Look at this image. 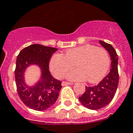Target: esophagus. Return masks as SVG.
<instances>
[{
    "label": "esophagus",
    "instance_id": "1",
    "mask_svg": "<svg viewBox=\"0 0 133 133\" xmlns=\"http://www.w3.org/2000/svg\"><path fill=\"white\" fill-rule=\"evenodd\" d=\"M61 84H62V85L63 86V85H73L74 83H70V82H67V81H63Z\"/></svg>",
    "mask_w": 133,
    "mask_h": 133
}]
</instances>
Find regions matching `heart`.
Segmentation results:
<instances>
[{
	"mask_svg": "<svg viewBox=\"0 0 133 133\" xmlns=\"http://www.w3.org/2000/svg\"><path fill=\"white\" fill-rule=\"evenodd\" d=\"M109 54L103 48L84 45L66 50L64 54L56 53L50 58V68L57 79H62L75 66L77 69L67 75L70 81H87L95 83L107 74L110 67Z\"/></svg>",
	"mask_w": 133,
	"mask_h": 133,
	"instance_id": "1",
	"label": "heart"
}]
</instances>
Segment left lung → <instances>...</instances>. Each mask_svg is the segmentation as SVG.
<instances>
[{
    "label": "left lung",
    "instance_id": "1",
    "mask_svg": "<svg viewBox=\"0 0 133 133\" xmlns=\"http://www.w3.org/2000/svg\"><path fill=\"white\" fill-rule=\"evenodd\" d=\"M99 43L108 52L111 58V68L108 75L95 86H85V92L79 97L81 104L90 110H99L108 105L113 99L119 83L118 56L110 44L99 41Z\"/></svg>",
    "mask_w": 133,
    "mask_h": 133
}]
</instances>
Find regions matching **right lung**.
I'll use <instances>...</instances> for the list:
<instances>
[{
    "instance_id": "add662e5",
    "label": "right lung",
    "mask_w": 133,
    "mask_h": 133,
    "mask_svg": "<svg viewBox=\"0 0 133 133\" xmlns=\"http://www.w3.org/2000/svg\"><path fill=\"white\" fill-rule=\"evenodd\" d=\"M57 48L39 44L31 45L20 52L16 58V84L20 99L31 109L42 111L48 109L58 99L61 81L54 79L49 70V61ZM36 64L42 71L40 79L34 86L29 87L24 81L27 67Z\"/></svg>"
}]
</instances>
